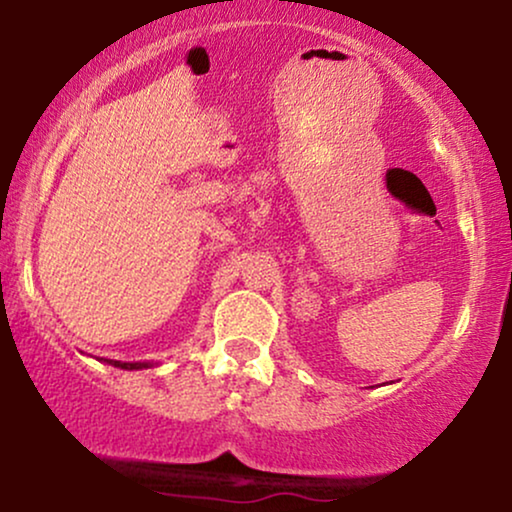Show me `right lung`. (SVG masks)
<instances>
[{"instance_id":"add662e5","label":"right lung","mask_w":512,"mask_h":512,"mask_svg":"<svg viewBox=\"0 0 512 512\" xmlns=\"http://www.w3.org/2000/svg\"><path fill=\"white\" fill-rule=\"evenodd\" d=\"M107 363H111V366H116V368H123V370H139V368L151 366V363H123V361H111V359H107Z\"/></svg>"}]
</instances>
